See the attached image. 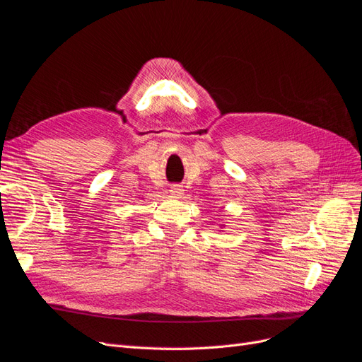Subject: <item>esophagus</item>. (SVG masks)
<instances>
[{
  "instance_id": "esophagus-1",
  "label": "esophagus",
  "mask_w": 362,
  "mask_h": 362,
  "mask_svg": "<svg viewBox=\"0 0 362 362\" xmlns=\"http://www.w3.org/2000/svg\"><path fill=\"white\" fill-rule=\"evenodd\" d=\"M170 193L173 194V196H181L182 194V189H181V185H178V184H175V185H172L170 187Z\"/></svg>"
}]
</instances>
